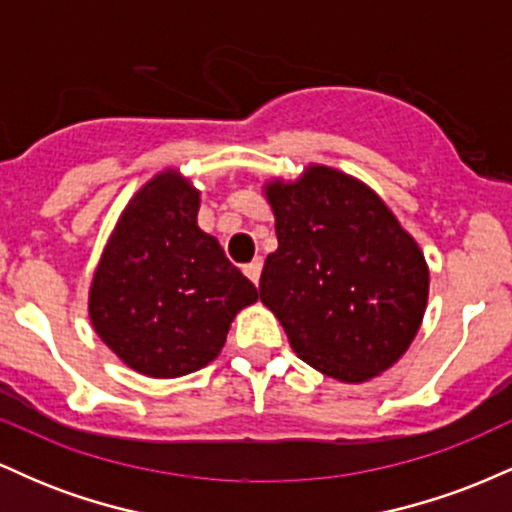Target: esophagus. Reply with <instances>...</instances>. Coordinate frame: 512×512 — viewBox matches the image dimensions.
<instances>
[{"mask_svg": "<svg viewBox=\"0 0 512 512\" xmlns=\"http://www.w3.org/2000/svg\"><path fill=\"white\" fill-rule=\"evenodd\" d=\"M243 272L252 281V284H257V281H260V274H262V257H257V260H252L250 264H245Z\"/></svg>", "mask_w": 512, "mask_h": 512, "instance_id": "1", "label": "esophagus"}]
</instances>
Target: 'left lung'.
I'll list each match as a JSON object with an SVG mask.
<instances>
[{
  "mask_svg": "<svg viewBox=\"0 0 512 512\" xmlns=\"http://www.w3.org/2000/svg\"><path fill=\"white\" fill-rule=\"evenodd\" d=\"M279 248L264 260L260 301L298 358L342 383H366L414 342L428 264L387 204L342 170L308 166L269 180Z\"/></svg>",
  "mask_w": 512,
  "mask_h": 512,
  "instance_id": "obj_1",
  "label": "left lung"
}]
</instances>
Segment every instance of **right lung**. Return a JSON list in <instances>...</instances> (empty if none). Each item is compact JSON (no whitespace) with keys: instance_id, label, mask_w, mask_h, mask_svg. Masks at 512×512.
Masks as SVG:
<instances>
[{"instance_id":"add662e5","label":"right lung","mask_w":512,"mask_h":512,"mask_svg":"<svg viewBox=\"0 0 512 512\" xmlns=\"http://www.w3.org/2000/svg\"><path fill=\"white\" fill-rule=\"evenodd\" d=\"M199 190L180 170L156 173L117 219L93 272L88 317L125 366L180 378L214 361L257 289L197 226Z\"/></svg>"}]
</instances>
